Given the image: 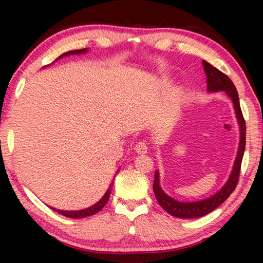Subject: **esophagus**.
Listing matches in <instances>:
<instances>
[{"label": "esophagus", "mask_w": 263, "mask_h": 263, "mask_svg": "<svg viewBox=\"0 0 263 263\" xmlns=\"http://www.w3.org/2000/svg\"><path fill=\"white\" fill-rule=\"evenodd\" d=\"M135 149H136V152H137L138 154H145V153H147V151H148L147 142H146V141H139V142H138V144L135 146Z\"/></svg>", "instance_id": "esophagus-1"}]
</instances>
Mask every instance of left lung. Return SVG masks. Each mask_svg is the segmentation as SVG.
<instances>
[{
    "label": "left lung",
    "mask_w": 263,
    "mask_h": 263,
    "mask_svg": "<svg viewBox=\"0 0 263 263\" xmlns=\"http://www.w3.org/2000/svg\"><path fill=\"white\" fill-rule=\"evenodd\" d=\"M202 64L204 67V72H205L206 75L208 90L225 91L226 95H228L233 102L235 115H237L238 123L240 126V142L237 158H235V161L233 164L232 173H231L228 182H226L225 185L222 186L217 194L206 199H203V201L183 203L169 197L168 195L164 194V191L161 189V186H160L159 172H155L153 191L158 203L168 213H171L172 216L179 218H186V219H190V218H199L208 215V213H210L211 211L219 206L221 203H224L226 199L229 198V196L233 193L239 181L240 168H241L245 146H246V123H245L241 109H240V102L237 88H235L233 82L231 81V79L228 75H225L224 73L220 72L219 69L213 67V66L209 64L208 61L203 60Z\"/></svg>",
    "instance_id": "1"
}]
</instances>
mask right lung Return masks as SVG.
<instances>
[{"mask_svg":"<svg viewBox=\"0 0 263 263\" xmlns=\"http://www.w3.org/2000/svg\"><path fill=\"white\" fill-rule=\"evenodd\" d=\"M87 52V48H82V50H75V51H69V52H66L64 54H61L58 59H60L62 57H66V55H69V54H81V53H86ZM110 193H111V189H108L106 191L105 195L102 197V199H100L99 202L94 205L88 208V209H84V210H79V211H64V210H59V209H53L51 208L52 210H54L55 212L60 213V215L65 216V217H68V218H86L89 216H92L97 213L99 211H101L102 209L104 208V205L109 201V197H110Z\"/></svg>","mask_w":263,"mask_h":263,"instance_id":"right-lung-1","label":"right lung"}]
</instances>
